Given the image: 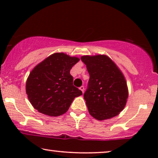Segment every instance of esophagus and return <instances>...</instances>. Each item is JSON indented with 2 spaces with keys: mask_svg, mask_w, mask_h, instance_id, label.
Here are the masks:
<instances>
[{
  "mask_svg": "<svg viewBox=\"0 0 158 158\" xmlns=\"http://www.w3.org/2000/svg\"><path fill=\"white\" fill-rule=\"evenodd\" d=\"M79 89H80V90H81V91L83 93V92H84V89H85V88H84V86H81V87H80V88H79Z\"/></svg>",
  "mask_w": 158,
  "mask_h": 158,
  "instance_id": "1",
  "label": "esophagus"
}]
</instances>
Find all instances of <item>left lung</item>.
Listing matches in <instances>:
<instances>
[{
	"label": "left lung",
	"instance_id": "obj_1",
	"mask_svg": "<svg viewBox=\"0 0 158 158\" xmlns=\"http://www.w3.org/2000/svg\"><path fill=\"white\" fill-rule=\"evenodd\" d=\"M90 75L84 94L89 114L97 120L117 116L126 106L128 88L122 71L105 55L81 57Z\"/></svg>",
	"mask_w": 158,
	"mask_h": 158
}]
</instances>
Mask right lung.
<instances>
[{"label": "right lung", "instance_id": "right-lung-1", "mask_svg": "<svg viewBox=\"0 0 158 158\" xmlns=\"http://www.w3.org/2000/svg\"><path fill=\"white\" fill-rule=\"evenodd\" d=\"M80 60L63 52L54 53L34 67L26 83L28 98L34 109L49 116L66 113L83 93L73 85L70 71Z\"/></svg>", "mask_w": 158, "mask_h": 158}]
</instances>
